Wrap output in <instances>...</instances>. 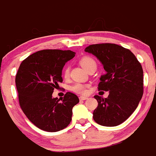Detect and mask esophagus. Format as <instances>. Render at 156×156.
Returning a JSON list of instances; mask_svg holds the SVG:
<instances>
[{"label": "esophagus", "mask_w": 156, "mask_h": 156, "mask_svg": "<svg viewBox=\"0 0 156 156\" xmlns=\"http://www.w3.org/2000/svg\"><path fill=\"white\" fill-rule=\"evenodd\" d=\"M87 97H86V96H80L79 97V99H80V101H84V100H87Z\"/></svg>", "instance_id": "34e87169"}]
</instances>
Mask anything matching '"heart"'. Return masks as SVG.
<instances>
[{"mask_svg": "<svg viewBox=\"0 0 156 156\" xmlns=\"http://www.w3.org/2000/svg\"><path fill=\"white\" fill-rule=\"evenodd\" d=\"M80 64L81 66L84 68L85 70L88 71L90 68L92 67H97L96 62L94 61V58H92L90 56H84L83 58H81L80 60ZM69 74H70V70H69V66H66V67L63 69L62 70V76L63 78L67 79L69 78ZM88 84H81V83H75V84H72L70 87L71 90L75 92V93L78 94H84L87 93V89L89 87Z\"/></svg>", "mask_w": 156, "mask_h": 156, "instance_id": "heart-1", "label": "heart"}]
</instances>
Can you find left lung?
Returning a JSON list of instances; mask_svg holds the SVG:
<instances>
[{
	"label": "left lung",
	"instance_id": "obj_1",
	"mask_svg": "<svg viewBox=\"0 0 156 156\" xmlns=\"http://www.w3.org/2000/svg\"><path fill=\"white\" fill-rule=\"evenodd\" d=\"M84 51L95 55L107 72L100 78L98 90H109V95L94 96L98 106L94 120L101 126H118L135 111L143 97L141 64L129 49L113 43L90 45Z\"/></svg>",
	"mask_w": 156,
	"mask_h": 156
}]
</instances>
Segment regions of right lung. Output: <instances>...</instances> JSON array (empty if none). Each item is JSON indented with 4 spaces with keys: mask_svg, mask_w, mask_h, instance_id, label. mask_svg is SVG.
Listing matches in <instances>:
<instances>
[{
    "mask_svg": "<svg viewBox=\"0 0 156 156\" xmlns=\"http://www.w3.org/2000/svg\"><path fill=\"white\" fill-rule=\"evenodd\" d=\"M75 55L71 50L44 49L30 55L20 66L15 78L20 105L40 129L57 132L72 120V108L79 102L78 96L67 92L59 101L52 98V93L62 82L65 64Z\"/></svg>",
    "mask_w": 156,
    "mask_h": 156,
    "instance_id": "right-lung-1",
    "label": "right lung"
}]
</instances>
